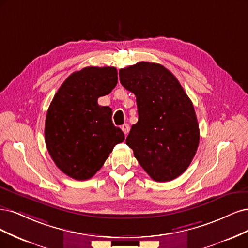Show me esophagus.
<instances>
[{"label":"esophagus","instance_id":"obj_1","mask_svg":"<svg viewBox=\"0 0 248 248\" xmlns=\"http://www.w3.org/2000/svg\"><path fill=\"white\" fill-rule=\"evenodd\" d=\"M122 130H123V132L124 133V135H127V133H129V131H130V125L127 124H123V125H122Z\"/></svg>","mask_w":248,"mask_h":248}]
</instances>
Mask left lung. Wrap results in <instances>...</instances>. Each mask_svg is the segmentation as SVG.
Masks as SVG:
<instances>
[{
  "instance_id": "8db88e82",
  "label": "left lung",
  "mask_w": 248,
  "mask_h": 248,
  "mask_svg": "<svg viewBox=\"0 0 248 248\" xmlns=\"http://www.w3.org/2000/svg\"><path fill=\"white\" fill-rule=\"evenodd\" d=\"M119 80L136 95L138 107V123L127 135V146L154 180L177 178L199 146L193 103L177 78L159 63L140 62L121 69Z\"/></svg>"
}]
</instances>
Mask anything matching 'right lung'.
<instances>
[{
  "label": "right lung",
  "instance_id": "obj_1",
  "mask_svg": "<svg viewBox=\"0 0 248 248\" xmlns=\"http://www.w3.org/2000/svg\"><path fill=\"white\" fill-rule=\"evenodd\" d=\"M114 67H86L72 73L53 97L45 121L47 150L59 169L76 180L92 178L124 135L112 110L98 99L117 84Z\"/></svg>",
  "mask_w": 248,
  "mask_h": 248
}]
</instances>
